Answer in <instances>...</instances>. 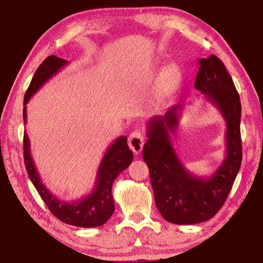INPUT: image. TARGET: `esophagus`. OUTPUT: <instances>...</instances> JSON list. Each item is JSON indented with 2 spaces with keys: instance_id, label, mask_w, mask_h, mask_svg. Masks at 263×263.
<instances>
[{
  "instance_id": "obj_1",
  "label": "esophagus",
  "mask_w": 263,
  "mask_h": 263,
  "mask_svg": "<svg viewBox=\"0 0 263 263\" xmlns=\"http://www.w3.org/2000/svg\"><path fill=\"white\" fill-rule=\"evenodd\" d=\"M145 138L140 130H135L128 136V146L136 154H140L144 147Z\"/></svg>"
}]
</instances>
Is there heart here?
Listing matches in <instances>:
<instances>
[{
    "label": "heart",
    "instance_id": "heart-1",
    "mask_svg": "<svg viewBox=\"0 0 263 263\" xmlns=\"http://www.w3.org/2000/svg\"><path fill=\"white\" fill-rule=\"evenodd\" d=\"M154 80L157 81L154 99L157 102H163L179 87L182 81V72L179 66L171 64L163 69H159L154 74Z\"/></svg>",
    "mask_w": 263,
    "mask_h": 263
}]
</instances>
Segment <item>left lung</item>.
I'll list each match as a JSON object with an SVG mask.
<instances>
[{"instance_id":"obj_1","label":"left lung","mask_w":263,"mask_h":263,"mask_svg":"<svg viewBox=\"0 0 263 263\" xmlns=\"http://www.w3.org/2000/svg\"><path fill=\"white\" fill-rule=\"evenodd\" d=\"M195 88L219 110L226 123V152L210 176H196L184 167L173 146L183 104L169 108L164 115L147 122V138L142 158L148 166L154 201L169 222L193 225L206 221L220 210L238 175L242 159L240 118L241 104L225 65L216 55L198 59Z\"/></svg>"}]
</instances>
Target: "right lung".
<instances>
[{
	"mask_svg": "<svg viewBox=\"0 0 263 263\" xmlns=\"http://www.w3.org/2000/svg\"><path fill=\"white\" fill-rule=\"evenodd\" d=\"M66 65H67L66 60L55 55H50L35 70L24 96V124L28 121L26 104L31 97L44 83L47 82ZM132 160L133 152L127 146V138L125 136L118 137L102 158L96 174L94 188L90 193L80 199L66 202L53 195L43 183L31 157L30 139L24 132V163L30 180L50 211L58 219L68 225L79 226V228H97L108 221L115 211V202L111 194L112 183L124 169L130 166Z\"/></svg>",
	"mask_w": 263,
	"mask_h": 263,
	"instance_id": "add662e5",
	"label": "right lung"
}]
</instances>
